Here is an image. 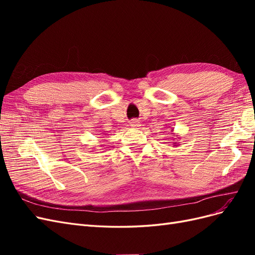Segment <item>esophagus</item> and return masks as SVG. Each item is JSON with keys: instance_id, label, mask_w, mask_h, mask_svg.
<instances>
[{"instance_id": "34e87169", "label": "esophagus", "mask_w": 255, "mask_h": 255, "mask_svg": "<svg viewBox=\"0 0 255 255\" xmlns=\"http://www.w3.org/2000/svg\"><path fill=\"white\" fill-rule=\"evenodd\" d=\"M129 127L132 128H138L140 127V122L138 121V120H136V119H134V120H132L129 122Z\"/></svg>"}]
</instances>
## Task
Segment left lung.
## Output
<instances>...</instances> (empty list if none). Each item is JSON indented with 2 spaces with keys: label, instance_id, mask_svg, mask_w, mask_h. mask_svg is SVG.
Returning <instances> with one entry per match:
<instances>
[{
  "label": "left lung",
  "instance_id": "8db88e82",
  "mask_svg": "<svg viewBox=\"0 0 255 255\" xmlns=\"http://www.w3.org/2000/svg\"><path fill=\"white\" fill-rule=\"evenodd\" d=\"M171 132H172V135L175 136V134L173 133V129H172V128H171ZM176 136H177V135H176ZM172 138H173V137H172ZM174 139H176V138H173V140H174ZM177 139H179V138H177ZM177 145H179V143H177L176 141H173V146H177Z\"/></svg>",
  "mask_w": 255,
  "mask_h": 255
}]
</instances>
